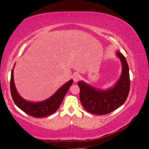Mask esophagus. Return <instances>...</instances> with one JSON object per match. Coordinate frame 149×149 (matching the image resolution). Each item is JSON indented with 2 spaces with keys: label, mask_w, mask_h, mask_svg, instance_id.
Instances as JSON below:
<instances>
[{
  "label": "esophagus",
  "mask_w": 149,
  "mask_h": 149,
  "mask_svg": "<svg viewBox=\"0 0 149 149\" xmlns=\"http://www.w3.org/2000/svg\"><path fill=\"white\" fill-rule=\"evenodd\" d=\"M80 79V75L79 74H74L73 75V80L74 82H77Z\"/></svg>",
  "instance_id": "esophagus-1"
}]
</instances>
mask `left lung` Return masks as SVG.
Returning a JSON list of instances; mask_svg holds the SVG:
<instances>
[{"instance_id":"1","label":"left lung","mask_w":149,"mask_h":149,"mask_svg":"<svg viewBox=\"0 0 149 149\" xmlns=\"http://www.w3.org/2000/svg\"><path fill=\"white\" fill-rule=\"evenodd\" d=\"M117 55L123 65V72L119 81L106 91L94 89L83 81H78L79 99L85 110L91 114L104 115L114 111L125 102L130 91V76L127 62L119 51Z\"/></svg>"}]
</instances>
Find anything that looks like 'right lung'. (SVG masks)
<instances>
[{"instance_id":"obj_1","label":"right lung","mask_w":149,"mask_h":149,"mask_svg":"<svg viewBox=\"0 0 149 149\" xmlns=\"http://www.w3.org/2000/svg\"><path fill=\"white\" fill-rule=\"evenodd\" d=\"M13 70L11 71L10 77V93L12 97L16 106L26 114L36 118H43L53 114L60 107L63 98L73 84V79L70 80L58 90V91L48 100L39 102H32L26 101L17 93L13 81Z\"/></svg>"}]
</instances>
